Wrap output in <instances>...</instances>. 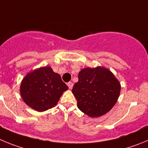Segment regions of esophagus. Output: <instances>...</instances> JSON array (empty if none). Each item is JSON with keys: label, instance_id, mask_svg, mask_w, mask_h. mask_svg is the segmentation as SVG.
Wrapping results in <instances>:
<instances>
[{"label": "esophagus", "instance_id": "34e87169", "mask_svg": "<svg viewBox=\"0 0 148 148\" xmlns=\"http://www.w3.org/2000/svg\"><path fill=\"white\" fill-rule=\"evenodd\" d=\"M67 86H68V87H69V89H71L73 88V86H74V85H73V82H69L67 83Z\"/></svg>", "mask_w": 148, "mask_h": 148}]
</instances>
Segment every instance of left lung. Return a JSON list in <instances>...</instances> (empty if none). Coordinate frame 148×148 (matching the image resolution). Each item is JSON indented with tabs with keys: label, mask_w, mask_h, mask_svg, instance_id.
I'll return each instance as SVG.
<instances>
[{
	"label": "left lung",
	"mask_w": 148,
	"mask_h": 148,
	"mask_svg": "<svg viewBox=\"0 0 148 148\" xmlns=\"http://www.w3.org/2000/svg\"><path fill=\"white\" fill-rule=\"evenodd\" d=\"M120 84L109 70L102 67L83 69L72 89L77 107L90 117L106 114L114 107L120 93Z\"/></svg>",
	"instance_id": "left-lung-1"
}]
</instances>
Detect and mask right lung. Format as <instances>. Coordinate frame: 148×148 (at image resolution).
I'll return each mask as SVG.
<instances>
[{"mask_svg": "<svg viewBox=\"0 0 148 148\" xmlns=\"http://www.w3.org/2000/svg\"><path fill=\"white\" fill-rule=\"evenodd\" d=\"M69 88L60 74L50 67H43L28 74L21 86V94L26 105L38 111L54 107Z\"/></svg>", "mask_w": 148, "mask_h": 148, "instance_id": "1", "label": "right lung"}]
</instances>
